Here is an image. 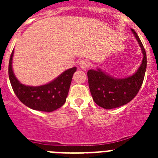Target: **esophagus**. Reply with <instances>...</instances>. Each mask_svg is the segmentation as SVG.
<instances>
[{
  "mask_svg": "<svg viewBox=\"0 0 158 158\" xmlns=\"http://www.w3.org/2000/svg\"><path fill=\"white\" fill-rule=\"evenodd\" d=\"M79 66H80L81 69H87L88 67L90 66V62L86 59L81 60L80 62H79Z\"/></svg>",
  "mask_w": 158,
  "mask_h": 158,
  "instance_id": "1",
  "label": "esophagus"
}]
</instances>
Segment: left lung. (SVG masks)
Wrapping results in <instances>:
<instances>
[{
  "label": "left lung",
  "instance_id": "left-lung-1",
  "mask_svg": "<svg viewBox=\"0 0 158 158\" xmlns=\"http://www.w3.org/2000/svg\"><path fill=\"white\" fill-rule=\"evenodd\" d=\"M139 43L142 53V61L131 76L117 78L100 68L89 69L87 73L89 86L93 100L104 109H112L125 105L135 98L144 80L146 70V54L140 39L134 29H131Z\"/></svg>",
  "mask_w": 158,
  "mask_h": 158
}]
</instances>
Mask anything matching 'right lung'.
<instances>
[{
    "label": "right lung",
    "mask_w": 158,
    "mask_h": 158,
    "mask_svg": "<svg viewBox=\"0 0 158 158\" xmlns=\"http://www.w3.org/2000/svg\"><path fill=\"white\" fill-rule=\"evenodd\" d=\"M14 50L8 64V77L14 93L24 105L33 110L51 112L65 104L69 93L73 75L76 72L74 66L64 71L49 83L39 86L22 84L16 78L12 69Z\"/></svg>",
    "instance_id": "add662e5"
}]
</instances>
